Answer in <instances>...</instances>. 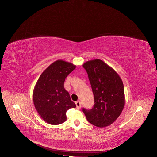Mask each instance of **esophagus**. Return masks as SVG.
I'll use <instances>...</instances> for the list:
<instances>
[{"instance_id":"esophagus-1","label":"esophagus","mask_w":157,"mask_h":157,"mask_svg":"<svg viewBox=\"0 0 157 157\" xmlns=\"http://www.w3.org/2000/svg\"><path fill=\"white\" fill-rule=\"evenodd\" d=\"M76 108L79 109L81 108V102L79 101H77L76 102Z\"/></svg>"}]
</instances>
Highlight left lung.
<instances>
[{
    "label": "left lung",
    "instance_id": "obj_1",
    "mask_svg": "<svg viewBox=\"0 0 157 157\" xmlns=\"http://www.w3.org/2000/svg\"><path fill=\"white\" fill-rule=\"evenodd\" d=\"M83 67L88 74L95 104L92 109L82 111L92 125L108 126L118 118L125 105L123 82L116 72L99 59L88 61Z\"/></svg>",
    "mask_w": 157,
    "mask_h": 157
}]
</instances>
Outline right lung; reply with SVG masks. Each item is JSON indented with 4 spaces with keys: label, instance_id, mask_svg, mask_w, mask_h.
Instances as JSON below:
<instances>
[{
    "label": "right lung",
    "instance_id": "1",
    "mask_svg": "<svg viewBox=\"0 0 157 157\" xmlns=\"http://www.w3.org/2000/svg\"><path fill=\"white\" fill-rule=\"evenodd\" d=\"M75 68L71 63L57 60L49 65L37 80L33 101L41 118L49 124L63 123L67 119V111L76 107L63 86L65 78Z\"/></svg>",
    "mask_w": 157,
    "mask_h": 157
}]
</instances>
